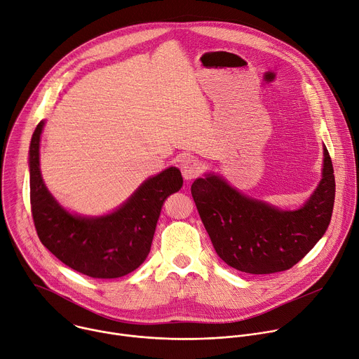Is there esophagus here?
I'll return each instance as SVG.
<instances>
[{"label":"esophagus","instance_id":"1","mask_svg":"<svg viewBox=\"0 0 359 359\" xmlns=\"http://www.w3.org/2000/svg\"><path fill=\"white\" fill-rule=\"evenodd\" d=\"M201 162L194 156H184L180 162V170L186 180H191L201 173Z\"/></svg>","mask_w":359,"mask_h":359}]
</instances>
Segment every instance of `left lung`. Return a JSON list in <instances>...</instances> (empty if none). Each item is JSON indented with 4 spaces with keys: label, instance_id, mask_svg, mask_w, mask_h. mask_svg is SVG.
I'll return each mask as SVG.
<instances>
[{
    "label": "left lung",
    "instance_id": "8db88e82",
    "mask_svg": "<svg viewBox=\"0 0 359 359\" xmlns=\"http://www.w3.org/2000/svg\"><path fill=\"white\" fill-rule=\"evenodd\" d=\"M191 196L219 257L248 274L285 271L304 259L331 222L335 177L324 147L323 179L294 212L247 197L216 175L196 179Z\"/></svg>",
    "mask_w": 359,
    "mask_h": 359
}]
</instances>
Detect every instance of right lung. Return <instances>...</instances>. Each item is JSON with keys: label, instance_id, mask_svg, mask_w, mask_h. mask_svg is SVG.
I'll list each match as a JSON object with an SVG mask.
<instances>
[{"label": "right lung", "instance_id": "obj_1", "mask_svg": "<svg viewBox=\"0 0 359 359\" xmlns=\"http://www.w3.org/2000/svg\"><path fill=\"white\" fill-rule=\"evenodd\" d=\"M39 122L29 146L31 212L41 243L72 270L93 278H118L147 257L165 200L180 190L182 173L169 168L142 186L114 213L71 215L45 187L39 170Z\"/></svg>", "mask_w": 359, "mask_h": 359}]
</instances>
